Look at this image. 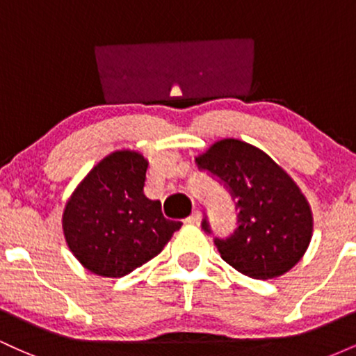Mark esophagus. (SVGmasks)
<instances>
[{"label": "esophagus", "mask_w": 356, "mask_h": 356, "mask_svg": "<svg viewBox=\"0 0 356 356\" xmlns=\"http://www.w3.org/2000/svg\"><path fill=\"white\" fill-rule=\"evenodd\" d=\"M201 222V211H194L189 218L186 219V224H199Z\"/></svg>", "instance_id": "1"}]
</instances>
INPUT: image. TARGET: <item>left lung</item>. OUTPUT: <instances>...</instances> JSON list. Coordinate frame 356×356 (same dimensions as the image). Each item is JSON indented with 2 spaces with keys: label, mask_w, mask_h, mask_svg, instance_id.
<instances>
[{
  "label": "left lung",
  "mask_w": 356,
  "mask_h": 356,
  "mask_svg": "<svg viewBox=\"0 0 356 356\" xmlns=\"http://www.w3.org/2000/svg\"><path fill=\"white\" fill-rule=\"evenodd\" d=\"M195 162L238 199L239 227L231 238L216 239L220 257L254 280L288 273L305 256L313 236L312 206L291 175L239 138L214 142ZM202 227L211 232L207 220Z\"/></svg>",
  "instance_id": "1"
}]
</instances>
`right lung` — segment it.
<instances>
[{
    "mask_svg": "<svg viewBox=\"0 0 356 356\" xmlns=\"http://www.w3.org/2000/svg\"><path fill=\"white\" fill-rule=\"evenodd\" d=\"M149 161L137 150L108 154L81 179L61 216L67 246L93 275L122 277L150 261L181 229L144 194Z\"/></svg>",
    "mask_w": 356,
    "mask_h": 356,
    "instance_id": "add662e5",
    "label": "right lung"
}]
</instances>
